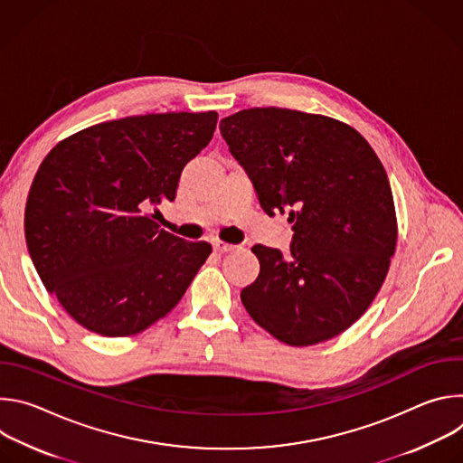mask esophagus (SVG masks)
<instances>
[{
  "label": "esophagus",
  "instance_id": "esophagus-1",
  "mask_svg": "<svg viewBox=\"0 0 463 463\" xmlns=\"http://www.w3.org/2000/svg\"><path fill=\"white\" fill-rule=\"evenodd\" d=\"M213 249L216 252H231L236 249V245H231V243H225V241H220V240H214L213 241Z\"/></svg>",
  "mask_w": 463,
  "mask_h": 463
}]
</instances>
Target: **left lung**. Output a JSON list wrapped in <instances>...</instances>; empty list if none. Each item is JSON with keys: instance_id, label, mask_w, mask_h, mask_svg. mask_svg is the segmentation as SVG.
<instances>
[{"instance_id": "8db88e82", "label": "left lung", "mask_w": 463, "mask_h": 463, "mask_svg": "<svg viewBox=\"0 0 463 463\" xmlns=\"http://www.w3.org/2000/svg\"><path fill=\"white\" fill-rule=\"evenodd\" d=\"M261 209L289 213V252L254 245L249 315L279 341L309 346L350 327L372 304L395 250L386 172L354 128L286 108L241 109L220 122Z\"/></svg>"}]
</instances>
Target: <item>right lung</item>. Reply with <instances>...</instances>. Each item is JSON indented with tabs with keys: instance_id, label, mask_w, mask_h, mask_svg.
<instances>
[{
	"instance_id": "1",
	"label": "right lung",
	"mask_w": 463,
	"mask_h": 463,
	"mask_svg": "<svg viewBox=\"0 0 463 463\" xmlns=\"http://www.w3.org/2000/svg\"><path fill=\"white\" fill-rule=\"evenodd\" d=\"M216 111L152 113L86 128L42 161L25 238L45 289L80 326L128 337L165 317L209 258L146 214L175 200L183 168L213 139Z\"/></svg>"
}]
</instances>
